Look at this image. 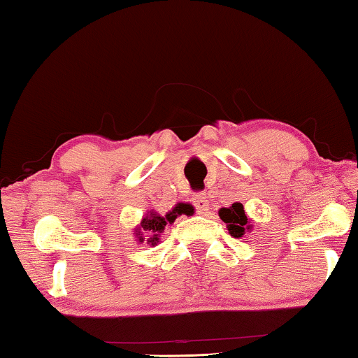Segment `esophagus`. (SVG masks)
<instances>
[{
  "label": "esophagus",
  "mask_w": 358,
  "mask_h": 358,
  "mask_svg": "<svg viewBox=\"0 0 358 358\" xmlns=\"http://www.w3.org/2000/svg\"><path fill=\"white\" fill-rule=\"evenodd\" d=\"M194 205H195V208H197L199 213H207L208 208H210L208 197L205 194H195L194 195Z\"/></svg>",
  "instance_id": "obj_1"
}]
</instances>
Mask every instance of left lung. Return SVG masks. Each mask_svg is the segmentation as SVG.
<instances>
[{"instance_id": "1", "label": "left lung", "mask_w": 358, "mask_h": 358, "mask_svg": "<svg viewBox=\"0 0 358 358\" xmlns=\"http://www.w3.org/2000/svg\"><path fill=\"white\" fill-rule=\"evenodd\" d=\"M218 217L227 223L228 233L233 238H243L246 233L252 231V220L248 217L243 203L234 202L231 207L220 208Z\"/></svg>"}]
</instances>
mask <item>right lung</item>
I'll use <instances>...</instances> for the list:
<instances>
[{"instance_id": "obj_1", "label": "right lung", "mask_w": 358, "mask_h": 358, "mask_svg": "<svg viewBox=\"0 0 358 358\" xmlns=\"http://www.w3.org/2000/svg\"><path fill=\"white\" fill-rule=\"evenodd\" d=\"M192 213V205L184 202L176 203V207L173 210H169L164 217H161V215L158 212H155V210H150V212H146L145 217L141 218L138 227H135L134 234L136 241L140 244H143V241H146V244L155 248L156 244L159 243V234L164 231L166 224H173L176 222V218L180 217V215H187V217H190Z\"/></svg>"}]
</instances>
